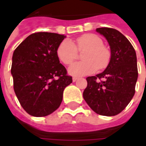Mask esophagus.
<instances>
[{
  "instance_id": "34e87169",
  "label": "esophagus",
  "mask_w": 146,
  "mask_h": 146,
  "mask_svg": "<svg viewBox=\"0 0 146 146\" xmlns=\"http://www.w3.org/2000/svg\"><path fill=\"white\" fill-rule=\"evenodd\" d=\"M77 79H78V77H76V76H73V82H75V81H76Z\"/></svg>"
}]
</instances>
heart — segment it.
I'll return each instance as SVG.
<instances>
[{"instance_id": "b5f03b06", "label": "heart", "mask_w": 146, "mask_h": 146, "mask_svg": "<svg viewBox=\"0 0 146 146\" xmlns=\"http://www.w3.org/2000/svg\"><path fill=\"white\" fill-rule=\"evenodd\" d=\"M77 51H84L83 62L73 63L68 72L73 76H84L95 73L98 70H104L108 66L111 58L110 49L103 45L99 36L87 33L76 40V44L70 40H64L58 46V58L65 65H69L76 58Z\"/></svg>"}]
</instances>
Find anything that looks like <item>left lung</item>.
<instances>
[{
  "label": "left lung",
  "instance_id": "1",
  "mask_svg": "<svg viewBox=\"0 0 146 146\" xmlns=\"http://www.w3.org/2000/svg\"><path fill=\"white\" fill-rule=\"evenodd\" d=\"M106 38L111 58L106 69L96 76L87 77L88 86L83 97L94 112L102 116H116L124 110L135 93L138 80L135 48L118 30L96 29Z\"/></svg>",
  "mask_w": 146,
  "mask_h": 146
}]
</instances>
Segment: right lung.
Instances as JSON below:
<instances>
[{"instance_id":"right-lung-1","label":"right lung","mask_w":146,"mask_h":146,"mask_svg":"<svg viewBox=\"0 0 146 146\" xmlns=\"http://www.w3.org/2000/svg\"><path fill=\"white\" fill-rule=\"evenodd\" d=\"M66 36L48 32L31 34L14 51L11 73L15 95L24 110L36 117L60 106L63 91L73 82L56 51Z\"/></svg>"}]
</instances>
